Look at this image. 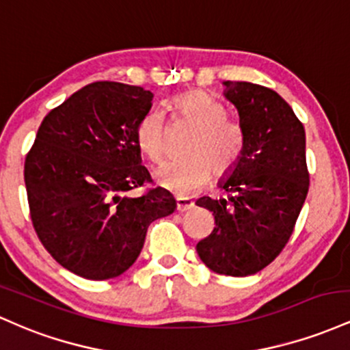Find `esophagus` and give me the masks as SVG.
<instances>
[{"label":"esophagus","mask_w":350,"mask_h":350,"mask_svg":"<svg viewBox=\"0 0 350 350\" xmlns=\"http://www.w3.org/2000/svg\"><path fill=\"white\" fill-rule=\"evenodd\" d=\"M193 206H195V203L191 202L190 198H176V202H175V210H176V213H185V211H190V210H193Z\"/></svg>","instance_id":"1"}]
</instances>
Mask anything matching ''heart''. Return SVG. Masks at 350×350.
Wrapping results in <instances>:
<instances>
[{
    "instance_id": "heart-1",
    "label": "heart",
    "mask_w": 350,
    "mask_h": 350,
    "mask_svg": "<svg viewBox=\"0 0 350 350\" xmlns=\"http://www.w3.org/2000/svg\"><path fill=\"white\" fill-rule=\"evenodd\" d=\"M168 105L180 119L193 124L196 132L188 145L190 159L160 167L155 180L163 190L188 198L210 182L213 172L217 176L233 172L245 148V133L237 120L226 116L225 105L206 90H187ZM135 142L150 162H163L168 152V129L162 113H145L137 125Z\"/></svg>"
}]
</instances>
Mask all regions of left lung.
I'll use <instances>...</instances> for the list:
<instances>
[{"label":"left lung","instance_id":"left-lung-1","mask_svg":"<svg viewBox=\"0 0 350 350\" xmlns=\"http://www.w3.org/2000/svg\"><path fill=\"white\" fill-rule=\"evenodd\" d=\"M237 107L245 148L230 178L231 196H202L196 205L215 217V230L196 245L211 271L250 276L278 258L291 238L309 190L306 133L278 92L251 82H223Z\"/></svg>","mask_w":350,"mask_h":350}]
</instances>
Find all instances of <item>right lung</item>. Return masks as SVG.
<instances>
[{
	"label": "right lung",
	"instance_id": "add662e5",
	"mask_svg": "<svg viewBox=\"0 0 350 350\" xmlns=\"http://www.w3.org/2000/svg\"><path fill=\"white\" fill-rule=\"evenodd\" d=\"M154 94L139 85L92 82L54 107L25 160L29 215L39 241L62 268L85 280L125 273L147 228L175 210L140 165L135 131Z\"/></svg>",
	"mask_w": 350,
	"mask_h": 350
}]
</instances>
